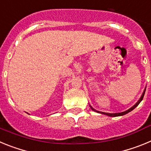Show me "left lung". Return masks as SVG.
<instances>
[{"label": "left lung", "mask_w": 151, "mask_h": 151, "mask_svg": "<svg viewBox=\"0 0 151 151\" xmlns=\"http://www.w3.org/2000/svg\"><path fill=\"white\" fill-rule=\"evenodd\" d=\"M145 90L144 91L143 94H142V95H141V98H140V99H139V101H138V102L136 103V104H135V105H134V106H133L132 107H131L130 109H129V110H126V111L122 112V113H104V112H100V111H97V110H94V108L92 107L91 106H90V107H91V109L92 110H94V111L97 112V113H102V114H104V115L109 116H112V117L113 116V117H114V116H123V115H125V114H126V113H129V112H131V111H132V110H134V108H135L136 106H138V104H139L140 103H141V101H142V100H143V97H144V96H145Z\"/></svg>", "instance_id": "left-lung-1"}]
</instances>
